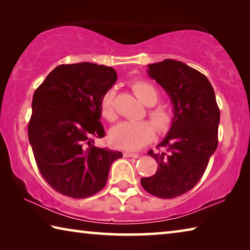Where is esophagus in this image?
I'll return each instance as SVG.
<instances>
[{
  "instance_id": "esophagus-1",
  "label": "esophagus",
  "mask_w": 250,
  "mask_h": 250,
  "mask_svg": "<svg viewBox=\"0 0 250 250\" xmlns=\"http://www.w3.org/2000/svg\"><path fill=\"white\" fill-rule=\"evenodd\" d=\"M123 155H124V157H127V158L128 157L129 158H138L139 157L138 154H134V152H128V151H125Z\"/></svg>"
}]
</instances>
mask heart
Listing matches in <instances>:
<instances>
[{
    "mask_svg": "<svg viewBox=\"0 0 250 250\" xmlns=\"http://www.w3.org/2000/svg\"><path fill=\"white\" fill-rule=\"evenodd\" d=\"M136 95L148 106V115L151 121H125L111 129L109 138L114 146L126 150H138L152 142L156 129L159 134H166L171 128L173 113L171 107L166 103H157L159 100V91L152 83L144 80L136 81L133 84ZM116 92L109 89L105 92L101 101V113L107 121L116 120L115 108Z\"/></svg>",
    "mask_w": 250,
    "mask_h": 250,
    "instance_id": "1",
    "label": "heart"
}]
</instances>
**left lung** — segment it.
Instances as JSON below:
<instances>
[{"label":"left lung","mask_w":250,"mask_h":250,"mask_svg":"<svg viewBox=\"0 0 250 250\" xmlns=\"http://www.w3.org/2000/svg\"><path fill=\"white\" fill-rule=\"evenodd\" d=\"M148 76L164 87L173 104V123L157 148L148 151L158 169L142 178L148 193L173 199L190 191L203 177L218 145L220 108L208 78L181 61L148 64Z\"/></svg>","instance_id":"left-lung-1"}]
</instances>
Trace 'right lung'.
I'll return each mask as SVG.
<instances>
[{
  "instance_id": "1",
  "label": "right lung",
  "mask_w": 250,
  "mask_h": 250,
  "mask_svg": "<svg viewBox=\"0 0 250 250\" xmlns=\"http://www.w3.org/2000/svg\"><path fill=\"white\" fill-rule=\"evenodd\" d=\"M117 80L112 67L60 64L34 92L28 139L39 172L52 189L73 199L98 193L122 152L94 146L105 136L101 101Z\"/></svg>"
}]
</instances>
